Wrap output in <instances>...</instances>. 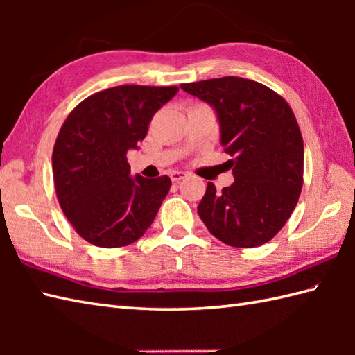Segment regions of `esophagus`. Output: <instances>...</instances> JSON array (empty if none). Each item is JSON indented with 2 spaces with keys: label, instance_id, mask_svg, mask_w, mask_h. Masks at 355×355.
<instances>
[{
  "label": "esophagus",
  "instance_id": "34e87169",
  "mask_svg": "<svg viewBox=\"0 0 355 355\" xmlns=\"http://www.w3.org/2000/svg\"><path fill=\"white\" fill-rule=\"evenodd\" d=\"M186 177H187V172H184V171H172L171 172L172 182H182V180Z\"/></svg>",
  "mask_w": 355,
  "mask_h": 355
}]
</instances>
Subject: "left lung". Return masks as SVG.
<instances>
[{"mask_svg":"<svg viewBox=\"0 0 355 355\" xmlns=\"http://www.w3.org/2000/svg\"><path fill=\"white\" fill-rule=\"evenodd\" d=\"M214 108L220 143L233 157L235 182L216 192L207 183L198 215L224 244L268 243L293 214L304 183V140L290 105L273 89L244 78L182 84Z\"/></svg>","mask_w":355,"mask_h":355,"instance_id":"1","label":"left lung"}]
</instances>
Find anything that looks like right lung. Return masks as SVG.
I'll return each mask as SVG.
<instances>
[{"label":"right lung","mask_w":355,"mask_h":355,"mask_svg":"<svg viewBox=\"0 0 355 355\" xmlns=\"http://www.w3.org/2000/svg\"><path fill=\"white\" fill-rule=\"evenodd\" d=\"M177 87L120 85L82 101L53 148L55 189L67 220L89 244H132L153 224L171 178L131 177L126 153L139 149L155 112Z\"/></svg>","instance_id":"obj_1"}]
</instances>
